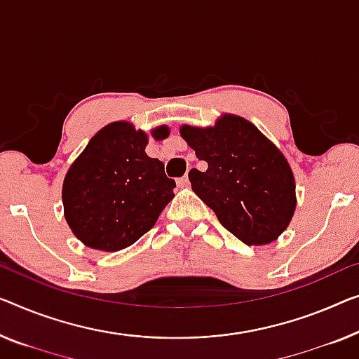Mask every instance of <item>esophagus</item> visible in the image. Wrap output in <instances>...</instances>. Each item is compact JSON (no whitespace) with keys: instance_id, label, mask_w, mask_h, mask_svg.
Instances as JSON below:
<instances>
[{"instance_id":"esophagus-1","label":"esophagus","mask_w":359,"mask_h":359,"mask_svg":"<svg viewBox=\"0 0 359 359\" xmlns=\"http://www.w3.org/2000/svg\"><path fill=\"white\" fill-rule=\"evenodd\" d=\"M177 185L180 187V189H189L190 187V180H189V175H184V177H180L179 180H177Z\"/></svg>"}]
</instances>
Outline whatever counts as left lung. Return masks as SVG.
<instances>
[{
  "instance_id": "obj_1",
  "label": "left lung",
  "mask_w": 359,
  "mask_h": 359,
  "mask_svg": "<svg viewBox=\"0 0 359 359\" xmlns=\"http://www.w3.org/2000/svg\"><path fill=\"white\" fill-rule=\"evenodd\" d=\"M205 172L191 169V190L219 222L248 247L279 238L297 208L295 175L283 153L245 117L219 116L214 126L180 127Z\"/></svg>"
}]
</instances>
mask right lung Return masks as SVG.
<instances>
[{
  "label": "right lung",
  "instance_id": "right-lung-1",
  "mask_svg": "<svg viewBox=\"0 0 359 359\" xmlns=\"http://www.w3.org/2000/svg\"><path fill=\"white\" fill-rule=\"evenodd\" d=\"M154 140L168 126L149 130ZM148 133L128 121L104 126L67 169L62 182L64 217L85 247L124 250L145 235L174 198L175 182L164 164L145 153Z\"/></svg>",
  "mask_w": 359,
  "mask_h": 359
}]
</instances>
